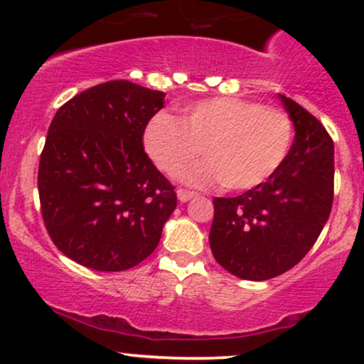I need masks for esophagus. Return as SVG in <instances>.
Returning <instances> with one entry per match:
<instances>
[{"label": "esophagus", "mask_w": 364, "mask_h": 364, "mask_svg": "<svg viewBox=\"0 0 364 364\" xmlns=\"http://www.w3.org/2000/svg\"><path fill=\"white\" fill-rule=\"evenodd\" d=\"M191 198H195V193L193 191H188V190H178V200L181 203L185 202H190Z\"/></svg>", "instance_id": "34e87169"}]
</instances>
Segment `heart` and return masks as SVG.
Instances as JSON below:
<instances>
[{
  "instance_id": "b5f03b06",
  "label": "heart",
  "mask_w": 364,
  "mask_h": 364,
  "mask_svg": "<svg viewBox=\"0 0 364 364\" xmlns=\"http://www.w3.org/2000/svg\"><path fill=\"white\" fill-rule=\"evenodd\" d=\"M291 139L292 124L284 111L237 97H214L185 107L181 119L159 112L145 128L144 147L169 176L185 169L202 149L207 161L185 171L183 181L250 190L279 169Z\"/></svg>"
}]
</instances>
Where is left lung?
I'll return each instance as SVG.
<instances>
[{"label":"left lung","mask_w":364,"mask_h":364,"mask_svg":"<svg viewBox=\"0 0 364 364\" xmlns=\"http://www.w3.org/2000/svg\"><path fill=\"white\" fill-rule=\"evenodd\" d=\"M294 140L279 169L232 198H214L208 243L229 274L267 281L310 252L333 200V141L315 116L279 94Z\"/></svg>","instance_id":"left-lung-1"}]
</instances>
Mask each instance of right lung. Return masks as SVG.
I'll use <instances>...</instances> for the list:
<instances>
[{
    "label": "right lung",
    "mask_w": 364,
    "mask_h": 364,
    "mask_svg": "<svg viewBox=\"0 0 364 364\" xmlns=\"http://www.w3.org/2000/svg\"><path fill=\"white\" fill-rule=\"evenodd\" d=\"M164 97L111 80L75 95L54 114L37 186L46 229L73 262L121 272L157 248L176 193L141 139Z\"/></svg>",
    "instance_id": "right-lung-1"
}]
</instances>
